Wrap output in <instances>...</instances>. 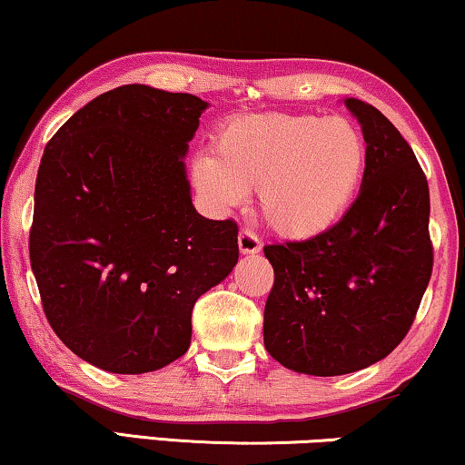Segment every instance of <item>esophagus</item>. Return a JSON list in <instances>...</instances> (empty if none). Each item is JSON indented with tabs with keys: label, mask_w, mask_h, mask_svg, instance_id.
<instances>
[{
	"label": "esophagus",
	"mask_w": 465,
	"mask_h": 465,
	"mask_svg": "<svg viewBox=\"0 0 465 465\" xmlns=\"http://www.w3.org/2000/svg\"><path fill=\"white\" fill-rule=\"evenodd\" d=\"M238 246H240V252H244V255H252V252L262 251V240L255 232H252V229H242L238 236Z\"/></svg>",
	"instance_id": "obj_1"
}]
</instances>
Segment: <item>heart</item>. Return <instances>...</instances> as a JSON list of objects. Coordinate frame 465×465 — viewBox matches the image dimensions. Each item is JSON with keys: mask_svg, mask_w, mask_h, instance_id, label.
<instances>
[{"mask_svg": "<svg viewBox=\"0 0 465 465\" xmlns=\"http://www.w3.org/2000/svg\"><path fill=\"white\" fill-rule=\"evenodd\" d=\"M367 167V141L348 117L262 114L227 122L214 158L193 163L199 193L221 210L257 189L263 221L285 238H313L354 203Z\"/></svg>", "mask_w": 465, "mask_h": 465, "instance_id": "b5f03b06", "label": "heart"}]
</instances>
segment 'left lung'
I'll list each match as a JSON object with an SVG mask.
<instances>
[{
	"instance_id": "obj_1",
	"label": "left lung",
	"mask_w": 465,
	"mask_h": 465,
	"mask_svg": "<svg viewBox=\"0 0 465 465\" xmlns=\"http://www.w3.org/2000/svg\"><path fill=\"white\" fill-rule=\"evenodd\" d=\"M345 104L367 141L356 202L320 236L263 246L274 268L263 345L283 367L322 378L389 356L433 270L425 172L381 111L358 98Z\"/></svg>"
}]
</instances>
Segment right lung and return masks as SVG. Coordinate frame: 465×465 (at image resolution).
Wrapping results in <instances>:
<instances>
[{"label":"right lung","mask_w":465,"mask_h":465,"mask_svg":"<svg viewBox=\"0 0 465 465\" xmlns=\"http://www.w3.org/2000/svg\"><path fill=\"white\" fill-rule=\"evenodd\" d=\"M208 103L148 85L104 92L40 161L29 262L68 350L111 373L186 354L197 298L238 262V225L197 214L184 154Z\"/></svg>","instance_id":"1"}]
</instances>
